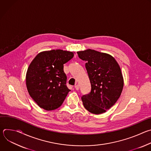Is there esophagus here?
Segmentation results:
<instances>
[{
  "label": "esophagus",
  "instance_id": "34e87169",
  "mask_svg": "<svg viewBox=\"0 0 151 151\" xmlns=\"http://www.w3.org/2000/svg\"><path fill=\"white\" fill-rule=\"evenodd\" d=\"M75 88L76 90H78L79 89V86L78 85H75Z\"/></svg>",
  "mask_w": 151,
  "mask_h": 151
}]
</instances>
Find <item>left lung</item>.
I'll return each instance as SVG.
<instances>
[{
	"label": "left lung",
	"instance_id": "left-lung-1",
	"mask_svg": "<svg viewBox=\"0 0 151 151\" xmlns=\"http://www.w3.org/2000/svg\"><path fill=\"white\" fill-rule=\"evenodd\" d=\"M86 61L85 68L91 85V92L81 97L85 108L94 114L109 109L120 97L124 79L116 60L110 54L87 49L78 51Z\"/></svg>",
	"mask_w": 151,
	"mask_h": 151
}]
</instances>
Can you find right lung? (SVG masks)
I'll use <instances>...</instances> for the list:
<instances>
[{
    "label": "right lung",
    "instance_id": "add662e5",
    "mask_svg": "<svg viewBox=\"0 0 151 151\" xmlns=\"http://www.w3.org/2000/svg\"><path fill=\"white\" fill-rule=\"evenodd\" d=\"M74 52L52 50L39 52L32 60L26 76L29 94L36 104L46 111L57 109L70 91L63 64L71 60Z\"/></svg>",
    "mask_w": 151,
    "mask_h": 151
}]
</instances>
